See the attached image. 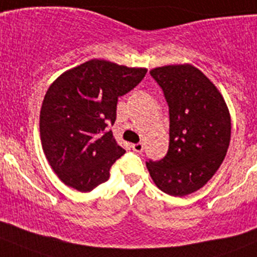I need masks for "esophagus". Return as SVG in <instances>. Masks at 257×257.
I'll list each match as a JSON object with an SVG mask.
<instances>
[{
	"mask_svg": "<svg viewBox=\"0 0 257 257\" xmlns=\"http://www.w3.org/2000/svg\"><path fill=\"white\" fill-rule=\"evenodd\" d=\"M133 149L134 151H136V153H143L144 150V145L141 143H138V144H134L133 145Z\"/></svg>",
	"mask_w": 257,
	"mask_h": 257,
	"instance_id": "34e87169",
	"label": "esophagus"
}]
</instances>
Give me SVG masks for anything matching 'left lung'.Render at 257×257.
I'll use <instances>...</instances> for the list:
<instances>
[{"instance_id":"obj_1","label":"left lung","mask_w":257,"mask_h":257,"mask_svg":"<svg viewBox=\"0 0 257 257\" xmlns=\"http://www.w3.org/2000/svg\"><path fill=\"white\" fill-rule=\"evenodd\" d=\"M169 106V150L159 161H146L156 187L184 197L207 184L226 156L231 116L218 88L190 64L150 70Z\"/></svg>"}]
</instances>
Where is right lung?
<instances>
[{"label": "right lung", "instance_id": "add662e5", "mask_svg": "<svg viewBox=\"0 0 257 257\" xmlns=\"http://www.w3.org/2000/svg\"><path fill=\"white\" fill-rule=\"evenodd\" d=\"M146 72L92 59L51 83L40 109V139L51 169L65 185L85 193L108 180L111 167L126 151L106 127L116 121L118 97Z\"/></svg>", "mask_w": 257, "mask_h": 257}]
</instances>
